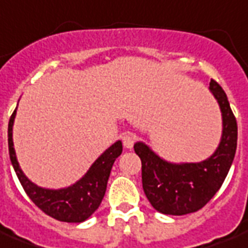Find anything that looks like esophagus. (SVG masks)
<instances>
[{
    "mask_svg": "<svg viewBox=\"0 0 248 248\" xmlns=\"http://www.w3.org/2000/svg\"><path fill=\"white\" fill-rule=\"evenodd\" d=\"M134 141H135V138L132 134H124L122 137V143H124V148L131 149L132 145H134Z\"/></svg>",
    "mask_w": 248,
    "mask_h": 248,
    "instance_id": "34e87169",
    "label": "esophagus"
}]
</instances>
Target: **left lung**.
<instances>
[{"instance_id": "1", "label": "left lung", "mask_w": 248, "mask_h": 248, "mask_svg": "<svg viewBox=\"0 0 248 248\" xmlns=\"http://www.w3.org/2000/svg\"><path fill=\"white\" fill-rule=\"evenodd\" d=\"M209 91L220 105L222 116V137L211 157L200 162L173 164L157 156L141 141L134 144L135 154L141 160L144 194L160 213L182 216L202 209L220 190L233 164L237 149V120L226 93L213 79Z\"/></svg>"}]
</instances>
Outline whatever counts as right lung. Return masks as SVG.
Returning <instances> with one entry per match:
<instances>
[{
	"mask_svg": "<svg viewBox=\"0 0 248 248\" xmlns=\"http://www.w3.org/2000/svg\"><path fill=\"white\" fill-rule=\"evenodd\" d=\"M16 109L11 114L7 128L9 155L19 182L28 198L48 216L63 222H83L99 208L103 200L111 166L122 154V141L118 140L91 165L86 174L78 182L60 190H49L37 186L24 175L19 166L13 143V124Z\"/></svg>",
	"mask_w": 248,
	"mask_h": 248,
	"instance_id": "right-lung-1",
	"label": "right lung"
}]
</instances>
